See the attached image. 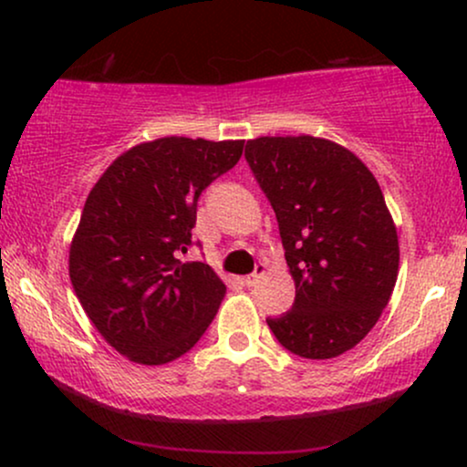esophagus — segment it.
Returning a JSON list of instances; mask_svg holds the SVG:
<instances>
[{
  "mask_svg": "<svg viewBox=\"0 0 467 467\" xmlns=\"http://www.w3.org/2000/svg\"><path fill=\"white\" fill-rule=\"evenodd\" d=\"M265 275H267V267L264 264H259V265H256V270L252 272V275H248V276L244 278V283H245V285L252 287V285H256V283H259Z\"/></svg>",
  "mask_w": 467,
  "mask_h": 467,
  "instance_id": "34e87169",
  "label": "esophagus"
}]
</instances>
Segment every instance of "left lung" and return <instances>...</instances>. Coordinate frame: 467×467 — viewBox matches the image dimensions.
Here are the masks:
<instances>
[{"mask_svg":"<svg viewBox=\"0 0 467 467\" xmlns=\"http://www.w3.org/2000/svg\"><path fill=\"white\" fill-rule=\"evenodd\" d=\"M245 160L276 213L292 309L267 327L285 349L327 360L378 323L400 272L398 228L375 175L347 147L316 136H261Z\"/></svg>","mask_w":467,"mask_h":467,"instance_id":"left-lung-1","label":"left lung"}]
</instances>
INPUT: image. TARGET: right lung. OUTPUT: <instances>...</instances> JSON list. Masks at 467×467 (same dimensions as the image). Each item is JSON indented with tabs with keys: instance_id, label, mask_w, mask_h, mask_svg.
<instances>
[{
	"instance_id": "right-lung-1",
	"label": "right lung",
	"mask_w": 467,
	"mask_h": 467,
	"mask_svg": "<svg viewBox=\"0 0 467 467\" xmlns=\"http://www.w3.org/2000/svg\"><path fill=\"white\" fill-rule=\"evenodd\" d=\"M241 153L244 140L158 138L118 155L89 191L69 244V281L127 360H178L215 318L226 285L211 265L182 254L202 191Z\"/></svg>"
}]
</instances>
